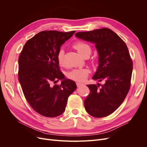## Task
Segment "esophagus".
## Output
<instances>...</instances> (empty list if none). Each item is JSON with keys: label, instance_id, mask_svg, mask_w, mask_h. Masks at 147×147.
<instances>
[{"label": "esophagus", "instance_id": "1", "mask_svg": "<svg viewBox=\"0 0 147 147\" xmlns=\"http://www.w3.org/2000/svg\"><path fill=\"white\" fill-rule=\"evenodd\" d=\"M76 85H77V86L78 87H80V86H82V85H83V83H81V82H77L76 83Z\"/></svg>", "mask_w": 147, "mask_h": 147}]
</instances>
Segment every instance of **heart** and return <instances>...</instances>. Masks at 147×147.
Returning <instances> with one entry per match:
<instances>
[{
	"mask_svg": "<svg viewBox=\"0 0 147 147\" xmlns=\"http://www.w3.org/2000/svg\"><path fill=\"white\" fill-rule=\"evenodd\" d=\"M73 47L83 57H84L86 55L89 56L91 52L90 46L88 44L82 41H78L75 42L73 45ZM57 61L59 65L64 66L65 65L64 54L63 50L61 49L59 51L57 54ZM89 73V70L87 68H76L69 71L68 73L67 76L71 80L82 82L87 78Z\"/></svg>",
	"mask_w": 147,
	"mask_h": 147,
	"instance_id": "b5f03b06",
	"label": "heart"
}]
</instances>
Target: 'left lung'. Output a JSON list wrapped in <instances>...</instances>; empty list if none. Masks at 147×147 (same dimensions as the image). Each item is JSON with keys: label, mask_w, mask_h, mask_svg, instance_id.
Masks as SVG:
<instances>
[{"label": "left lung", "mask_w": 147, "mask_h": 147, "mask_svg": "<svg viewBox=\"0 0 147 147\" xmlns=\"http://www.w3.org/2000/svg\"><path fill=\"white\" fill-rule=\"evenodd\" d=\"M75 35L95 43L99 66L92 79L105 82L104 84H88L90 92L84 100V108L94 117L108 116L120 107L130 89L133 62L128 48L125 42L108 28Z\"/></svg>", "instance_id": "8db88e82"}]
</instances>
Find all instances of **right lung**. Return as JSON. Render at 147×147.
<instances>
[{"mask_svg":"<svg viewBox=\"0 0 147 147\" xmlns=\"http://www.w3.org/2000/svg\"><path fill=\"white\" fill-rule=\"evenodd\" d=\"M75 32L43 31L27 40L20 53L18 80L23 94L32 109L43 116L63 114L68 96L77 88L74 81L64 79L57 61L61 46ZM59 80L61 84L55 85Z\"/></svg>","mask_w":147,"mask_h":147,"instance_id":"add662e5","label":"right lung"}]
</instances>
